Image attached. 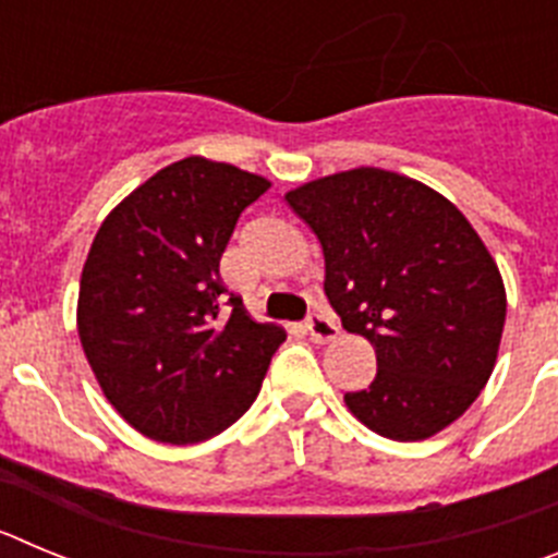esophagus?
<instances>
[{
  "label": "esophagus",
  "instance_id": "34e87169",
  "mask_svg": "<svg viewBox=\"0 0 558 558\" xmlns=\"http://www.w3.org/2000/svg\"><path fill=\"white\" fill-rule=\"evenodd\" d=\"M304 329L310 332V340H313V343H329V340L338 338V327H335V322L327 313L310 315L307 322H304Z\"/></svg>",
  "mask_w": 558,
  "mask_h": 558
}]
</instances>
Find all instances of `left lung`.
<instances>
[{
  "instance_id": "1",
  "label": "left lung",
  "mask_w": 558,
  "mask_h": 558,
  "mask_svg": "<svg viewBox=\"0 0 558 558\" xmlns=\"http://www.w3.org/2000/svg\"><path fill=\"white\" fill-rule=\"evenodd\" d=\"M324 251V293L347 332L377 354V377L343 397L354 418L393 441L450 427L489 383L506 288L456 204L427 184L354 167L284 195Z\"/></svg>"
}]
</instances>
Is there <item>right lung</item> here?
Returning <instances> with one entry per match:
<instances>
[{"label":"right lung","instance_id":"right-lung-1","mask_svg":"<svg viewBox=\"0 0 558 558\" xmlns=\"http://www.w3.org/2000/svg\"><path fill=\"white\" fill-rule=\"evenodd\" d=\"M268 186L226 161L186 156L102 220L83 265L77 335L106 399L142 436L198 445L223 433L288 338L254 322L220 279L240 211Z\"/></svg>","mask_w":558,"mask_h":558}]
</instances>
